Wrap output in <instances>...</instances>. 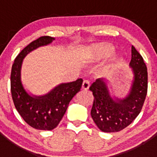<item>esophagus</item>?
I'll list each match as a JSON object with an SVG mask.
<instances>
[{
    "mask_svg": "<svg viewBox=\"0 0 157 157\" xmlns=\"http://www.w3.org/2000/svg\"><path fill=\"white\" fill-rule=\"evenodd\" d=\"M90 88V81L88 80H83V84H82V89L83 90H88Z\"/></svg>",
    "mask_w": 157,
    "mask_h": 157,
    "instance_id": "esophagus-1",
    "label": "esophagus"
}]
</instances>
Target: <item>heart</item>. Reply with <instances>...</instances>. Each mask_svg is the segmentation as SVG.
<instances>
[{
  "label": "heart",
  "mask_w": 157,
  "mask_h": 157,
  "mask_svg": "<svg viewBox=\"0 0 157 157\" xmlns=\"http://www.w3.org/2000/svg\"><path fill=\"white\" fill-rule=\"evenodd\" d=\"M112 50H113V48L111 45H102L98 48V55L102 57L106 56L112 52Z\"/></svg>",
  "instance_id": "obj_1"
}]
</instances>
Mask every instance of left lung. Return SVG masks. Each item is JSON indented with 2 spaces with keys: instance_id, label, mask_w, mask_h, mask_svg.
<instances>
[{
  "instance_id": "left-lung-1",
  "label": "left lung",
  "mask_w": 157,
  "mask_h": 157,
  "mask_svg": "<svg viewBox=\"0 0 157 157\" xmlns=\"http://www.w3.org/2000/svg\"><path fill=\"white\" fill-rule=\"evenodd\" d=\"M129 66L134 77L124 98L112 97L108 82L103 79H97L90 87L94 96L92 118L103 132H118L128 127L143 107L147 93V69L142 56L133 45Z\"/></svg>"
}]
</instances>
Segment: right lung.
<instances>
[{"instance_id":"obj_1","label":"right lung","mask_w":157,"mask_h":157,"mask_svg":"<svg viewBox=\"0 0 157 157\" xmlns=\"http://www.w3.org/2000/svg\"><path fill=\"white\" fill-rule=\"evenodd\" d=\"M55 38L42 36L21 51L13 64L10 89L13 101L22 118L31 127L51 131L58 126L65 114L72 98L80 90L81 78L71 83H60L43 96L27 93L22 83L21 69L25 57L35 49L52 43Z\"/></svg>"}]
</instances>
